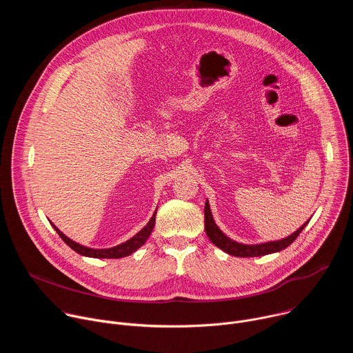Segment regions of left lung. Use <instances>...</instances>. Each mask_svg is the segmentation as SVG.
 <instances>
[{
  "label": "left lung",
  "mask_w": 353,
  "mask_h": 353,
  "mask_svg": "<svg viewBox=\"0 0 353 353\" xmlns=\"http://www.w3.org/2000/svg\"><path fill=\"white\" fill-rule=\"evenodd\" d=\"M204 212H205V232H207V236L210 237V240L216 247H219L222 251H225V253H228L230 256H234V257H261V256L278 253V251L290 245L296 240V237L301 233V230L306 228L309 221L312 219L310 218L306 223L301 225L297 230H294L292 234H289L285 239L274 240V241H265V243H257V244H244V243H239V241L228 237L219 229V226L214 221L208 199L205 203Z\"/></svg>",
  "instance_id": "1"
}]
</instances>
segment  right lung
I'll list each match as a JSON object with an SVG mask.
<instances>
[{
	"label": "right lung",
	"mask_w": 353,
	"mask_h": 353,
	"mask_svg": "<svg viewBox=\"0 0 353 353\" xmlns=\"http://www.w3.org/2000/svg\"><path fill=\"white\" fill-rule=\"evenodd\" d=\"M155 216H157V211L154 212L152 218L149 219V222L146 223V226H143L135 236H132L131 239H128L127 241L110 247V248H90L86 245H82L74 240H71L70 237H67L54 223H52V226L54 228V230L59 233V236L74 250L77 251L78 254L83 256V257H90V259H123L127 256H131L134 251H137L141 245L145 244V241L148 240V237L152 233L154 228H155Z\"/></svg>",
	"instance_id": "1"
}]
</instances>
